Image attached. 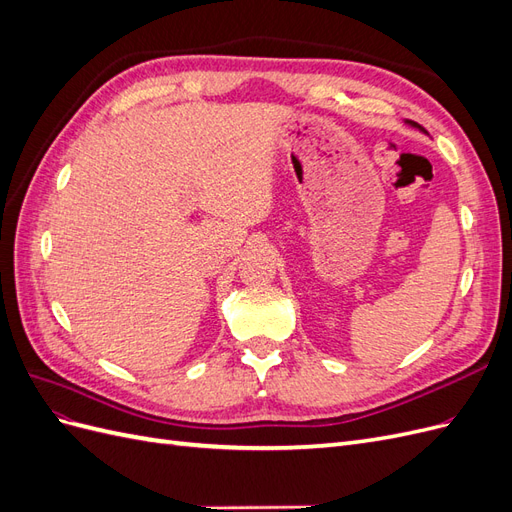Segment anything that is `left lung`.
<instances>
[{"mask_svg":"<svg viewBox=\"0 0 512 512\" xmlns=\"http://www.w3.org/2000/svg\"><path fill=\"white\" fill-rule=\"evenodd\" d=\"M406 123H408V126L416 128V130H421V132H425V128H421V126H418V123H416V121H406Z\"/></svg>","mask_w":512,"mask_h":512,"instance_id":"8db88e82","label":"left lung"}]
</instances>
